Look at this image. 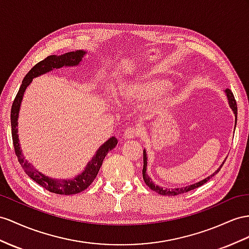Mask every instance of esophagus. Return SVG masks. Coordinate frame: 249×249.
<instances>
[{
    "label": "esophagus",
    "mask_w": 249,
    "mask_h": 249,
    "mask_svg": "<svg viewBox=\"0 0 249 249\" xmlns=\"http://www.w3.org/2000/svg\"><path fill=\"white\" fill-rule=\"evenodd\" d=\"M138 133H139V130L137 128H135V127H130V128H127L124 131V138L126 140H129V139L135 138Z\"/></svg>",
    "instance_id": "obj_1"
}]
</instances>
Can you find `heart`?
<instances>
[{
  "mask_svg": "<svg viewBox=\"0 0 249 249\" xmlns=\"http://www.w3.org/2000/svg\"><path fill=\"white\" fill-rule=\"evenodd\" d=\"M169 87V82L164 79H148L142 82H136L122 88L121 95L125 102L142 103L160 95L165 89ZM174 102L173 95H167L160 101L161 106L169 105Z\"/></svg>",
  "mask_w": 249,
  "mask_h": 249,
  "instance_id": "b5f03b06",
  "label": "heart"
}]
</instances>
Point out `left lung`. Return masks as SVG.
<instances>
[{"label": "left lung", "mask_w": 249, "mask_h": 249, "mask_svg": "<svg viewBox=\"0 0 249 249\" xmlns=\"http://www.w3.org/2000/svg\"><path fill=\"white\" fill-rule=\"evenodd\" d=\"M224 92H225L226 97H227L228 104H229V106H231V110L233 111V114H234V117H235V120H234V121H235L234 127H235V125H237V114H238L237 103H235L234 97H233V94H232L231 89H228V88L225 89ZM224 162H225V160H224ZM224 162H223V163L220 165V167H219L218 169H216L213 175H210L209 177L205 178V179H203L202 181L194 183V184H191V185H188V186H185V187L183 186V187H177V188H171V189H170V188H163V187H161V186H159L158 184H155L154 182H152V180L150 179L149 176L147 175V173H146V170H147V154H146V149L144 148V150H143V163H144V164H143V170H142L143 180H144L146 185H147L151 190L156 191V193H158V194H160V195H162V196H178V195H182V194H184V193H188V191L194 190V189H196V188H197V187H200V186L203 185V184H205L206 182H208L215 174L219 173V171H220L221 168H222V166H223V164H224Z\"/></svg>", "instance_id": "obj_1"}]
</instances>
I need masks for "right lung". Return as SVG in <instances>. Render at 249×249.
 <instances>
[{"label": "right lung", "instance_id": "right-lung-1", "mask_svg": "<svg viewBox=\"0 0 249 249\" xmlns=\"http://www.w3.org/2000/svg\"><path fill=\"white\" fill-rule=\"evenodd\" d=\"M85 54L86 52H84V50H76V52H70L61 55H49L45 60L37 63L36 65L31 68L29 70V72L25 75L24 80L22 81V85L20 89H18L17 97L11 106L10 120L12 142H14V147L18 163L21 164V166L25 173H26L28 177L31 178L36 183H37L45 189L49 190L50 193H54L58 195L69 196L84 191L95 179V177H97L102 166V163H103L105 156L111 149L116 147L118 144V140L114 137H111L109 140H107L103 145H101L91 160L86 165L85 169L83 170L80 175L71 178V179H53V178H50L42 174L41 171L35 168L33 165L24 158L22 154V149L20 147V141H18V112H20L24 92L35 78H37V76L45 74L49 71H53V69L62 68L64 66H78L80 65V63L82 62Z\"/></svg>", "mask_w": 249, "mask_h": 249}]
</instances>
